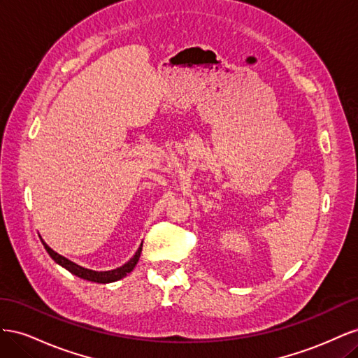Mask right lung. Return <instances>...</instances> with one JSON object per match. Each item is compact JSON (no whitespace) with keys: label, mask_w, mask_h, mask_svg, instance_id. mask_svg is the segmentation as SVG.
Masks as SVG:
<instances>
[{"label":"right lung","mask_w":358,"mask_h":358,"mask_svg":"<svg viewBox=\"0 0 358 358\" xmlns=\"http://www.w3.org/2000/svg\"><path fill=\"white\" fill-rule=\"evenodd\" d=\"M41 242H43V241H41ZM43 245H45L48 254H49L53 259H55V262H57L59 266H62L64 268H67L70 273H73V275H76V276H79V278H82V279L91 280V282H96V284H110V282H115V280H119V279H122L124 276H127V275H128L129 272H131V270L136 267V264H137V262H138V258H140V254H142V246H143V243L140 245V248L137 249V252L134 254V257H133L131 259H129L128 263H125L124 266L117 267V268H115V270H107V272H95V270L85 268V267H82V266H79V264H76V263L70 262L69 258L62 257V255H59L58 252L53 251V249H50L45 242H43Z\"/></svg>","instance_id":"obj_1"}]
</instances>
